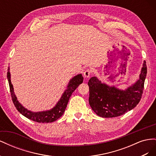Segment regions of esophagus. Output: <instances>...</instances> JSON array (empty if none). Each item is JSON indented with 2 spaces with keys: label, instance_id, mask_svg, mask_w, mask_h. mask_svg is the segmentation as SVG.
Listing matches in <instances>:
<instances>
[{
  "label": "esophagus",
  "instance_id": "1",
  "mask_svg": "<svg viewBox=\"0 0 156 156\" xmlns=\"http://www.w3.org/2000/svg\"><path fill=\"white\" fill-rule=\"evenodd\" d=\"M83 74H84V77L88 78V77H90V75L92 74V72H91V70L87 69V70L84 71V72L83 73Z\"/></svg>",
  "mask_w": 156,
  "mask_h": 156
}]
</instances>
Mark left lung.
I'll return each mask as SVG.
<instances>
[{
	"instance_id": "left-lung-1",
	"label": "left lung",
	"mask_w": 156,
	"mask_h": 156,
	"mask_svg": "<svg viewBox=\"0 0 156 156\" xmlns=\"http://www.w3.org/2000/svg\"><path fill=\"white\" fill-rule=\"evenodd\" d=\"M146 73L147 68L144 61L139 79L124 90L101 83L96 77H91L88 84L92 109L103 118L119 116L132 110L142 97Z\"/></svg>"
}]
</instances>
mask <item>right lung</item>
I'll return each mask as SVG.
<instances>
[{
  "mask_svg": "<svg viewBox=\"0 0 156 156\" xmlns=\"http://www.w3.org/2000/svg\"><path fill=\"white\" fill-rule=\"evenodd\" d=\"M10 73V67L8 69L7 78L10 86V90L11 92V96L14 105L16 107L17 110L20 112L21 115L27 117L31 120H33L38 123H49L56 121L59 118L62 116L65 111L66 108L67 107L68 103L70 96L72 93L76 89L80 84L83 82V77L82 74H78L74 76L72 79H70L67 86V88L62 94L59 101L56 103V105L50 110L40 111V112H33L28 110L27 108L23 107L17 100V98L14 93L13 84L11 83V76Z\"/></svg>",
  "mask_w": 156,
  "mask_h": 156,
  "instance_id": "add662e5",
  "label": "right lung"
}]
</instances>
